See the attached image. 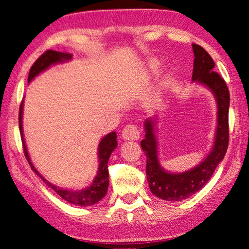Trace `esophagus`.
<instances>
[{"label": "esophagus", "mask_w": 249, "mask_h": 249, "mask_svg": "<svg viewBox=\"0 0 249 249\" xmlns=\"http://www.w3.org/2000/svg\"><path fill=\"white\" fill-rule=\"evenodd\" d=\"M122 138L126 141H137L140 138V130L135 124H128L122 130Z\"/></svg>", "instance_id": "34e87169"}]
</instances>
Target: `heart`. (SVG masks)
<instances>
[{
    "mask_svg": "<svg viewBox=\"0 0 249 249\" xmlns=\"http://www.w3.org/2000/svg\"><path fill=\"white\" fill-rule=\"evenodd\" d=\"M150 68H151V69H153V71H156V70H157V68H158V62H157V61H156V60H154V61H151Z\"/></svg>",
    "mask_w": 249,
    "mask_h": 249,
    "instance_id": "1",
    "label": "heart"
}]
</instances>
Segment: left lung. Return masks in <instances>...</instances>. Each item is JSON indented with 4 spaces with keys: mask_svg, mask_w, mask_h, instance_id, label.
Returning a JSON list of instances; mask_svg holds the SVG:
<instances>
[{
    "mask_svg": "<svg viewBox=\"0 0 249 249\" xmlns=\"http://www.w3.org/2000/svg\"><path fill=\"white\" fill-rule=\"evenodd\" d=\"M193 61L192 80L204 84L215 95L217 103V127L215 142L208 157L199 166L182 174H170L162 169L157 157V142L154 133L153 120L145 122V138L141 146L147 157L146 175L150 191L159 199L166 201H182L195 195L208 183L226 154L229 147V107L230 92L220 74L214 70L212 57L201 46L192 44Z\"/></svg>",
    "mask_w": 249,
    "mask_h": 249,
    "instance_id": "obj_1",
    "label": "left lung"
}]
</instances>
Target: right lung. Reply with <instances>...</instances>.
<instances>
[{"instance_id": "add662e5", "label": "right lung", "mask_w": 249, "mask_h": 249, "mask_svg": "<svg viewBox=\"0 0 249 249\" xmlns=\"http://www.w3.org/2000/svg\"><path fill=\"white\" fill-rule=\"evenodd\" d=\"M70 53H65L60 52H56V50H46V52L41 54V56L37 59V60L34 62V65L31 67V70H29L28 74V82H31L32 80L38 75L41 71L47 69L48 67L52 65L57 64V62H62L65 60H69L71 59ZM22 113H23V101L20 103L19 107V113H18V125H19V132H20V138H22L23 142V150L24 155L26 157L27 161L31 166L32 170L36 172V175L40 177V179L44 181V182L48 185L49 188H52L53 190L57 193V195L60 196L62 199L66 200L69 203H72L74 205H80V206H88L92 205L99 202L101 199H103L104 196L107 195V188H108V169H107V162L108 158L111 156L112 151L116 148L117 146V141H116V133L112 132L107 134V136L102 138V141L100 142L99 145V160H100V166H99V171L98 175L93 180V183H92L90 187H88L84 190L80 191H70V190H65V189H61L59 187H56L49 182V181L46 180L43 176H41L38 171L36 170V168L31 161V158L28 156V151L26 148V145H25L24 142V136H23V126H22Z\"/></svg>"}]
</instances>
